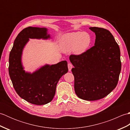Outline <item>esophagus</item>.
<instances>
[{"mask_svg": "<svg viewBox=\"0 0 130 130\" xmlns=\"http://www.w3.org/2000/svg\"><path fill=\"white\" fill-rule=\"evenodd\" d=\"M73 65H72V63H68V70H69V71H71V69L73 68Z\"/></svg>", "mask_w": 130, "mask_h": 130, "instance_id": "1", "label": "esophagus"}]
</instances>
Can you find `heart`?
Segmentation results:
<instances>
[{
  "label": "heart",
  "instance_id": "1",
  "mask_svg": "<svg viewBox=\"0 0 130 130\" xmlns=\"http://www.w3.org/2000/svg\"><path fill=\"white\" fill-rule=\"evenodd\" d=\"M91 43L90 35L87 32H71L65 34L60 40L62 50L69 52L73 49L76 54H82L89 48Z\"/></svg>",
  "mask_w": 130,
  "mask_h": 130
}]
</instances>
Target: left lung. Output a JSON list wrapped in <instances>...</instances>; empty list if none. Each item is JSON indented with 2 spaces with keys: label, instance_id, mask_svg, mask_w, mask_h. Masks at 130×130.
<instances>
[{
  "label": "left lung",
  "instance_id": "obj_1",
  "mask_svg": "<svg viewBox=\"0 0 130 130\" xmlns=\"http://www.w3.org/2000/svg\"><path fill=\"white\" fill-rule=\"evenodd\" d=\"M94 46L83 54L71 55L74 89L79 98L96 101L108 95L117 86L121 70L120 50L108 30L93 27Z\"/></svg>",
  "mask_w": 130,
  "mask_h": 130
}]
</instances>
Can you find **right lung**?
<instances>
[{
    "mask_svg": "<svg viewBox=\"0 0 130 130\" xmlns=\"http://www.w3.org/2000/svg\"><path fill=\"white\" fill-rule=\"evenodd\" d=\"M46 28L28 27L17 36L9 57V74L13 87L21 98L30 103L43 105L50 102L55 94L58 82L68 71L67 61L46 65L35 72H25L21 62L24 46L29 38L47 39Z\"/></svg>",
    "mask_w": 130,
    "mask_h": 130,
    "instance_id": "1",
    "label": "right lung"
}]
</instances>
